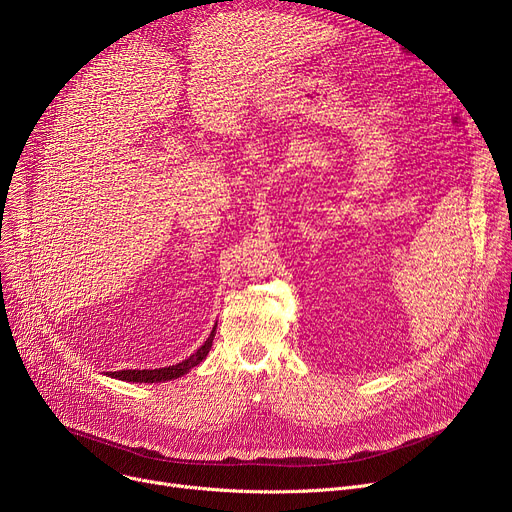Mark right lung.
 Returning a JSON list of instances; mask_svg holds the SVG:
<instances>
[{"label":"right lung","mask_w":512,"mask_h":512,"mask_svg":"<svg viewBox=\"0 0 512 512\" xmlns=\"http://www.w3.org/2000/svg\"><path fill=\"white\" fill-rule=\"evenodd\" d=\"M213 336H215V326H213L209 338L203 342V346L197 348V353H193L182 363H176L170 367H159V369H122V371H110L105 375H112V378L122 380V382H139V384H155V382H168V380L182 378L184 373H188V369L197 367L207 357Z\"/></svg>","instance_id":"right-lung-1"}]
</instances>
